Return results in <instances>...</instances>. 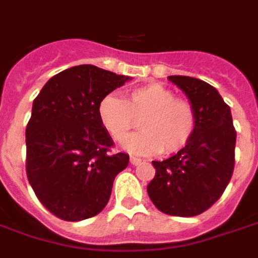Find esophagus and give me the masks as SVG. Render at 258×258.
<instances>
[{
    "label": "esophagus",
    "mask_w": 258,
    "mask_h": 258,
    "mask_svg": "<svg viewBox=\"0 0 258 258\" xmlns=\"http://www.w3.org/2000/svg\"><path fill=\"white\" fill-rule=\"evenodd\" d=\"M131 163L136 166V165H140V163H142V159H140V158H136V157H131Z\"/></svg>",
    "instance_id": "34e87169"
}]
</instances>
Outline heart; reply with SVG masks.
<instances>
[{
    "label": "heart",
    "mask_w": 258,
    "mask_h": 258,
    "mask_svg": "<svg viewBox=\"0 0 258 258\" xmlns=\"http://www.w3.org/2000/svg\"><path fill=\"white\" fill-rule=\"evenodd\" d=\"M97 118L111 139L122 143L140 119L143 132L129 137L125 150L139 155L162 152L170 155L183 150L197 125L192 104L177 99L166 86L151 82L129 90L122 100L107 95L97 106Z\"/></svg>",
    "instance_id": "b5f03b06"
}]
</instances>
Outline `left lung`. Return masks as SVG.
Instances as JSON below:
<instances>
[{"label": "left lung", "mask_w": 258, "mask_h": 258, "mask_svg": "<svg viewBox=\"0 0 258 258\" xmlns=\"http://www.w3.org/2000/svg\"><path fill=\"white\" fill-rule=\"evenodd\" d=\"M197 115L189 143L162 162L152 161L155 176L147 185L152 204L162 213L192 217L223 195L232 177L236 132L231 108L216 88L198 78L170 75Z\"/></svg>", "instance_id": "obj_1"}]
</instances>
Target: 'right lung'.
Instances as JSON below:
<instances>
[{
	"label": "right lung",
	"mask_w": 258,
	"mask_h": 258,
	"mask_svg": "<svg viewBox=\"0 0 258 258\" xmlns=\"http://www.w3.org/2000/svg\"><path fill=\"white\" fill-rule=\"evenodd\" d=\"M132 80L92 64L52 77L33 101L26 127V172L39 202L66 221L99 214L129 155L114 146L97 118L100 100Z\"/></svg>",
	"instance_id": "obj_1"
}]
</instances>
